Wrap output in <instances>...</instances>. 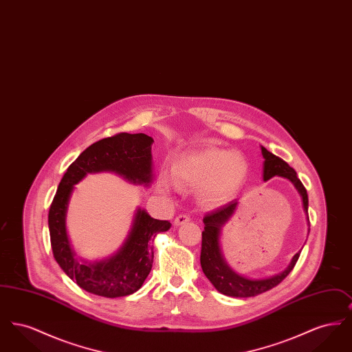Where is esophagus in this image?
<instances>
[{
	"label": "esophagus",
	"mask_w": 352,
	"mask_h": 352,
	"mask_svg": "<svg viewBox=\"0 0 352 352\" xmlns=\"http://www.w3.org/2000/svg\"><path fill=\"white\" fill-rule=\"evenodd\" d=\"M191 218H190V215L188 214H181V215H178L175 220H174V223L177 224V226H181V224H184V223H187V221H190Z\"/></svg>",
	"instance_id": "obj_1"
}]
</instances>
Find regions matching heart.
<instances>
[{
	"label": "heart",
	"mask_w": 352,
	"mask_h": 352,
	"mask_svg": "<svg viewBox=\"0 0 352 352\" xmlns=\"http://www.w3.org/2000/svg\"><path fill=\"white\" fill-rule=\"evenodd\" d=\"M247 174V162L240 154L210 145L184 155L171 166V177L177 184H201V199L210 204L231 201L243 187ZM158 187L166 191L168 181L161 179Z\"/></svg>",
	"instance_id": "1"
}]
</instances>
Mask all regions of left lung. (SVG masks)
I'll use <instances>...</instances> for the list:
<instances>
[{
	"label": "left lung",
	"instance_id": "obj_1",
	"mask_svg": "<svg viewBox=\"0 0 352 352\" xmlns=\"http://www.w3.org/2000/svg\"><path fill=\"white\" fill-rule=\"evenodd\" d=\"M261 153H263V157L265 158L264 181H268L274 175H280L292 181L296 186V188L298 190V192L301 194L303 210L307 214V207H309L307 192L300 178L297 177L296 170L290 168L283 158L267 151L264 146H261ZM236 206H237V201H230L224 206H220L217 210L208 212L203 218L204 231L201 232V265L203 273L211 281V284L217 287L218 292L230 297L247 298V297H254L264 292H268L280 284L294 268L296 263L298 261L300 252L294 254V257L292 258V263L283 273L273 276L270 278L248 280V278H244L243 276L236 274L234 270L226 264L220 252V245H219L220 230L228 221V219L234 215ZM307 220H309V214H307Z\"/></svg>",
	"mask_w": 352,
	"mask_h": 352
}]
</instances>
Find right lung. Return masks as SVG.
Returning <instances> with one entry per match:
<instances>
[{"label":"right lung","instance_id":"1","mask_svg":"<svg viewBox=\"0 0 352 352\" xmlns=\"http://www.w3.org/2000/svg\"><path fill=\"white\" fill-rule=\"evenodd\" d=\"M153 138L144 133L115 134L92 144L68 166L49 211L52 254L68 277L88 293L116 298L137 292L153 267V240L170 228L168 220L138 210L132 231L111 258L84 264L75 258L66 234V211L74 184L88 173L115 171L134 184H151Z\"/></svg>","mask_w":352,"mask_h":352}]
</instances>
